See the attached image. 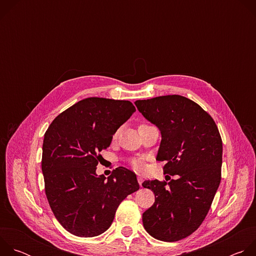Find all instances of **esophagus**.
Here are the masks:
<instances>
[{"label": "esophagus", "instance_id": "esophagus-1", "mask_svg": "<svg viewBox=\"0 0 256 256\" xmlns=\"http://www.w3.org/2000/svg\"><path fill=\"white\" fill-rule=\"evenodd\" d=\"M142 177H140V176H138V184H140V186H142Z\"/></svg>", "mask_w": 256, "mask_h": 256}]
</instances>
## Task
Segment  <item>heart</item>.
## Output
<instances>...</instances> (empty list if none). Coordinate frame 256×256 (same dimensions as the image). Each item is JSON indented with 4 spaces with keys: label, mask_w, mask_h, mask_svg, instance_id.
<instances>
[{
    "label": "heart",
    "mask_w": 256,
    "mask_h": 256,
    "mask_svg": "<svg viewBox=\"0 0 256 256\" xmlns=\"http://www.w3.org/2000/svg\"><path fill=\"white\" fill-rule=\"evenodd\" d=\"M140 126H142V124H140ZM130 162L132 167L134 170H136V171H142V170L144 169V165H142V160H140V159H132Z\"/></svg>",
    "instance_id": "b5f03b06"
}]
</instances>
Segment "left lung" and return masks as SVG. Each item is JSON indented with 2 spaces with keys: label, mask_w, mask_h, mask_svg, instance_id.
Returning <instances> with one entry per match:
<instances>
[{
  "label": "left lung",
  "mask_w": 256,
  "mask_h": 256,
  "mask_svg": "<svg viewBox=\"0 0 256 256\" xmlns=\"http://www.w3.org/2000/svg\"><path fill=\"white\" fill-rule=\"evenodd\" d=\"M134 104L161 132L156 160L166 161L165 174L177 176L168 184L142 182L155 194L142 225L152 237L175 242L192 234L212 206L221 182L222 138L212 118L186 97L166 95Z\"/></svg>",
  "instance_id": "8db88e82"
}]
</instances>
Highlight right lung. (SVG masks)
Instances as JSON below:
<instances>
[{
    "label": "right lung",
    "instance_id": "right-lung-1",
    "mask_svg": "<svg viewBox=\"0 0 256 256\" xmlns=\"http://www.w3.org/2000/svg\"><path fill=\"white\" fill-rule=\"evenodd\" d=\"M134 112L128 100L90 97L66 109L46 132L44 190L56 220L70 234H102L120 204L140 188L136 174L124 167H118L107 179L96 174L100 152Z\"/></svg>",
    "mask_w": 256,
    "mask_h": 256
}]
</instances>
